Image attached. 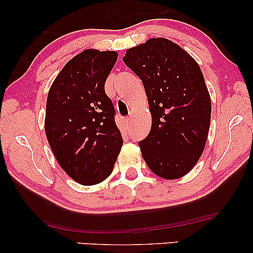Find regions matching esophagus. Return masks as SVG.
<instances>
[{
  "instance_id": "34e87169",
  "label": "esophagus",
  "mask_w": 253,
  "mask_h": 253,
  "mask_svg": "<svg viewBox=\"0 0 253 253\" xmlns=\"http://www.w3.org/2000/svg\"><path fill=\"white\" fill-rule=\"evenodd\" d=\"M124 122H126V126H129V124H130V122H131V117H130V116H127V117H126V119H124Z\"/></svg>"
}]
</instances>
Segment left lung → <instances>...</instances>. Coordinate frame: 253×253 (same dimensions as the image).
I'll return each mask as SVG.
<instances>
[{
    "label": "left lung",
    "mask_w": 253,
    "mask_h": 253,
    "mask_svg": "<svg viewBox=\"0 0 253 253\" xmlns=\"http://www.w3.org/2000/svg\"><path fill=\"white\" fill-rule=\"evenodd\" d=\"M124 63L143 82L152 126L139 141L155 175L176 179L202 157L211 122V98L199 65L178 44L153 38L130 48Z\"/></svg>",
    "instance_id": "1"
}]
</instances>
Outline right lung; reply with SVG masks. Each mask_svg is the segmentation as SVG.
I'll return each instance as SVG.
<instances>
[{"label":"right lung","instance_id":"add662e5","mask_svg":"<svg viewBox=\"0 0 253 253\" xmlns=\"http://www.w3.org/2000/svg\"><path fill=\"white\" fill-rule=\"evenodd\" d=\"M116 51L86 49L71 58L50 86L44 131L62 169L83 185L112 174L123 145L105 83Z\"/></svg>","mask_w":253,"mask_h":253}]
</instances>
